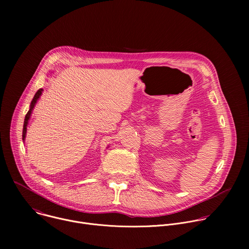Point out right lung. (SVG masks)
<instances>
[{
	"mask_svg": "<svg viewBox=\"0 0 249 249\" xmlns=\"http://www.w3.org/2000/svg\"><path fill=\"white\" fill-rule=\"evenodd\" d=\"M42 89H38L37 90V92L35 93V95H34V97H33V99H32V101H31V104H30V109L28 110V112L26 113V115H25V118H24V124H23V129H22V140H24L25 139V134H26V126H27V123H28V120H29V117H30V114H31V111H32V109H33V107H34V105H35V103H36V101H37V99L39 98V96L41 95V93H42Z\"/></svg>",
	"mask_w": 249,
	"mask_h": 249,
	"instance_id": "1",
	"label": "right lung"
}]
</instances>
